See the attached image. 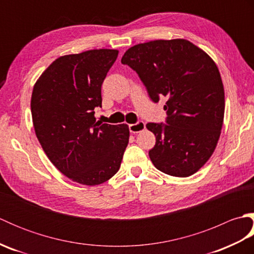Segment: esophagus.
<instances>
[{"label": "esophagus", "mask_w": 254, "mask_h": 254, "mask_svg": "<svg viewBox=\"0 0 254 254\" xmlns=\"http://www.w3.org/2000/svg\"><path fill=\"white\" fill-rule=\"evenodd\" d=\"M128 128H130V132L133 134L143 132L145 130V123L143 121H139L135 124H130V126H128Z\"/></svg>", "instance_id": "34e87169"}]
</instances>
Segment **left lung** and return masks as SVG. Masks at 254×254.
I'll return each mask as SVG.
<instances>
[{
    "mask_svg": "<svg viewBox=\"0 0 254 254\" xmlns=\"http://www.w3.org/2000/svg\"><path fill=\"white\" fill-rule=\"evenodd\" d=\"M135 71L154 102L167 98V123H147L156 136L149 158L164 174L189 177L213 155L222 133L225 91L216 63L186 39L131 47L121 59Z\"/></svg>",
    "mask_w": 254,
    "mask_h": 254,
    "instance_id": "1",
    "label": "left lung"
}]
</instances>
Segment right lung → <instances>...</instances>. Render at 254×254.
<instances>
[{"label":"right lung","instance_id":"obj_1","mask_svg":"<svg viewBox=\"0 0 254 254\" xmlns=\"http://www.w3.org/2000/svg\"><path fill=\"white\" fill-rule=\"evenodd\" d=\"M118 50L96 49L58 58L35 83L30 108L35 133L56 168L72 181L97 186L120 168L127 124L96 122L101 85Z\"/></svg>","mask_w":254,"mask_h":254}]
</instances>
